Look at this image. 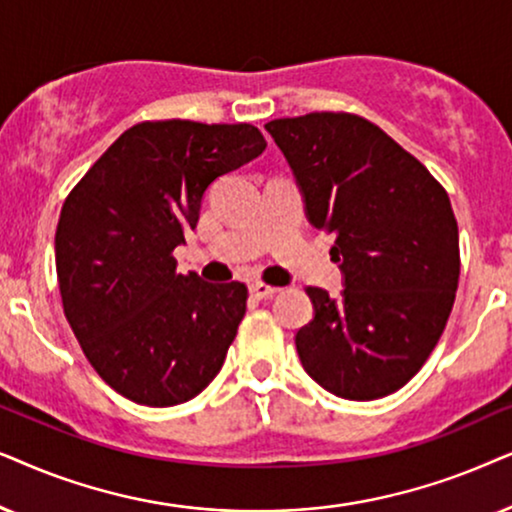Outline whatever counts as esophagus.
<instances>
[{
	"label": "esophagus",
	"instance_id": "obj_1",
	"mask_svg": "<svg viewBox=\"0 0 512 512\" xmlns=\"http://www.w3.org/2000/svg\"><path fill=\"white\" fill-rule=\"evenodd\" d=\"M250 292L252 295H255L257 299H271L278 292V288H274V285H267V283H262V281H255L250 285Z\"/></svg>",
	"mask_w": 512,
	"mask_h": 512
}]
</instances>
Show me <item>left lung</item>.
I'll return each instance as SVG.
<instances>
[{
  "instance_id": "obj_1",
  "label": "left lung",
  "mask_w": 512,
  "mask_h": 512,
  "mask_svg": "<svg viewBox=\"0 0 512 512\" xmlns=\"http://www.w3.org/2000/svg\"><path fill=\"white\" fill-rule=\"evenodd\" d=\"M311 227L335 236L342 297L306 288L295 335L306 374L346 400H377L421 370L459 285V227L438 180L363 117L313 112L269 121Z\"/></svg>"
}]
</instances>
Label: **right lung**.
Returning <instances> with one entry per match:
<instances>
[{
    "instance_id": "right-lung-1",
    "label": "right lung",
    "mask_w": 512,
    "mask_h": 512,
    "mask_svg": "<svg viewBox=\"0 0 512 512\" xmlns=\"http://www.w3.org/2000/svg\"><path fill=\"white\" fill-rule=\"evenodd\" d=\"M267 147L250 124L145 121L81 177L60 210L56 271L65 318L114 391L149 407L199 395L245 316L243 283L177 274L206 189Z\"/></svg>"
}]
</instances>
